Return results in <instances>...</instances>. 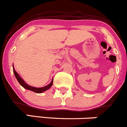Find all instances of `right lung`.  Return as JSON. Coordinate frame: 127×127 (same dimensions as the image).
Segmentation results:
<instances>
[{
  "mask_svg": "<svg viewBox=\"0 0 127 127\" xmlns=\"http://www.w3.org/2000/svg\"><path fill=\"white\" fill-rule=\"evenodd\" d=\"M13 71H14V73L15 75V77H16L17 80V81L19 82V83L20 84V85H21L22 87L24 88V89H27V90H31L32 92H34L37 93V94H40V93L42 92H44L45 91H46L48 89H50L53 85V78L51 82L49 84V85H46V86L43 87H40V88H37V87H32L31 85H29L28 84H27L25 82V81L20 77L19 74H18L17 72L15 71V70L14 69V65H13Z\"/></svg>",
  "mask_w": 127,
  "mask_h": 127,
  "instance_id": "add662e5",
  "label": "right lung"
}]
</instances>
